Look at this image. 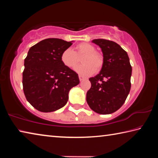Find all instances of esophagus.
<instances>
[{
	"mask_svg": "<svg viewBox=\"0 0 158 158\" xmlns=\"http://www.w3.org/2000/svg\"><path fill=\"white\" fill-rule=\"evenodd\" d=\"M79 80H80V81H83V80H84L85 78L84 77H82L81 75H79Z\"/></svg>",
	"mask_w": 158,
	"mask_h": 158,
	"instance_id": "esophagus-1",
	"label": "esophagus"
}]
</instances>
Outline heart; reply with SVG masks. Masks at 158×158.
<instances>
[{
	"instance_id": "heart-1",
	"label": "heart",
	"mask_w": 158,
	"mask_h": 158,
	"mask_svg": "<svg viewBox=\"0 0 158 158\" xmlns=\"http://www.w3.org/2000/svg\"><path fill=\"white\" fill-rule=\"evenodd\" d=\"M95 50V47L93 44L82 42L77 45L75 51L69 48L64 50L60 59L67 68L74 69L79 63V58L84 56L81 60L83 65L77 67L76 71L84 76H89L95 71L98 73L103 66V56Z\"/></svg>"
}]
</instances>
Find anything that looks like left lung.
Segmentation results:
<instances>
[{"mask_svg":"<svg viewBox=\"0 0 158 158\" xmlns=\"http://www.w3.org/2000/svg\"><path fill=\"white\" fill-rule=\"evenodd\" d=\"M101 48L104 63L100 73L89 79L86 93L90 108L100 114H109L123 105L131 88L132 66L125 51L119 44L105 39L92 41Z\"/></svg>","mask_w":158,"mask_h":158,"instance_id":"1","label":"left lung"}]
</instances>
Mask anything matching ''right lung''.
<instances>
[{"label":"right lung","instance_id":"obj_1","mask_svg":"<svg viewBox=\"0 0 158 158\" xmlns=\"http://www.w3.org/2000/svg\"><path fill=\"white\" fill-rule=\"evenodd\" d=\"M73 44L58 38L43 40L29 49L24 60L23 90L37 110L56 111L66 105L72 88L79 84L78 74L61 61L64 50Z\"/></svg>","mask_w":158,"mask_h":158}]
</instances>
